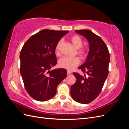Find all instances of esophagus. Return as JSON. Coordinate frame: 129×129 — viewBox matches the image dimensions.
Listing matches in <instances>:
<instances>
[{"instance_id": "34e87169", "label": "esophagus", "mask_w": 129, "mask_h": 129, "mask_svg": "<svg viewBox=\"0 0 129 129\" xmlns=\"http://www.w3.org/2000/svg\"><path fill=\"white\" fill-rule=\"evenodd\" d=\"M67 75H70V74H71L72 73V72L70 71H67Z\"/></svg>"}]
</instances>
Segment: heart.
<instances>
[{
    "label": "heart",
    "mask_w": 129,
    "mask_h": 129,
    "mask_svg": "<svg viewBox=\"0 0 129 129\" xmlns=\"http://www.w3.org/2000/svg\"><path fill=\"white\" fill-rule=\"evenodd\" d=\"M70 40L72 42L73 45L75 47L77 50V54L79 55L81 59H85L87 57L88 50L87 48L84 47L83 45V40L81 37L78 35H73L70 38ZM62 44V40L58 41L55 47V53L57 56L60 55V48ZM80 63V60L78 57H68L64 56L59 60L58 62V65L60 68H64L68 70H72Z\"/></svg>",
    "instance_id": "1"
}]
</instances>
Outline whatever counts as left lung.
Wrapping results in <instances>:
<instances>
[{"label": "left lung", "mask_w": 129, "mask_h": 129, "mask_svg": "<svg viewBox=\"0 0 129 129\" xmlns=\"http://www.w3.org/2000/svg\"><path fill=\"white\" fill-rule=\"evenodd\" d=\"M75 32L88 40L89 52L87 60L79 68L84 76L73 73L76 81L71 87V94L76 102L88 104L96 99L102 91L109 73L110 54L102 39L91 30L81 29Z\"/></svg>", "instance_id": "left-lung-1"}]
</instances>
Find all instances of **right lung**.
I'll return each instance as SVG.
<instances>
[{"instance_id": "obj_1", "label": "right lung", "mask_w": 129, "mask_h": 129, "mask_svg": "<svg viewBox=\"0 0 129 129\" xmlns=\"http://www.w3.org/2000/svg\"><path fill=\"white\" fill-rule=\"evenodd\" d=\"M68 30L43 29L31 36L20 54V71L26 90L38 101L55 96L57 85L67 76L65 69H50L57 63L55 47Z\"/></svg>"}]
</instances>
